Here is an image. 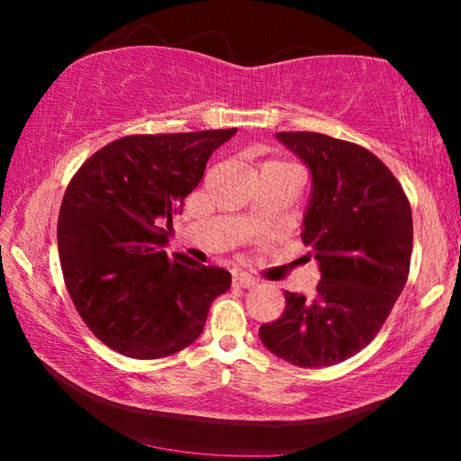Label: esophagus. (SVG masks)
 Masks as SVG:
<instances>
[{
    "instance_id": "34e87169",
    "label": "esophagus",
    "mask_w": 461,
    "mask_h": 461,
    "mask_svg": "<svg viewBox=\"0 0 461 461\" xmlns=\"http://www.w3.org/2000/svg\"><path fill=\"white\" fill-rule=\"evenodd\" d=\"M231 283H233V286H240V288H252L258 285V280L249 275H244V272H236L231 278Z\"/></svg>"
}]
</instances>
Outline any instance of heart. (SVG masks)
Masks as SVG:
<instances>
[{
	"instance_id": "obj_1",
	"label": "heart",
	"mask_w": 461,
	"mask_h": 461,
	"mask_svg": "<svg viewBox=\"0 0 461 461\" xmlns=\"http://www.w3.org/2000/svg\"><path fill=\"white\" fill-rule=\"evenodd\" d=\"M264 167H286V165H283V162H275V160H270V162H267V165H264ZM262 167V168H264Z\"/></svg>"
}]
</instances>
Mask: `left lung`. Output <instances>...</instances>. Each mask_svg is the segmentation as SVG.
Returning <instances> with one entry per match:
<instances>
[{"mask_svg":"<svg viewBox=\"0 0 461 461\" xmlns=\"http://www.w3.org/2000/svg\"><path fill=\"white\" fill-rule=\"evenodd\" d=\"M311 173L301 238L321 272L315 299L285 291V313L260 327L272 354L301 368L339 364L376 338L407 285L412 213L370 150L313 131L275 134Z\"/></svg>","mask_w":461,"mask_h":461,"instance_id":"left-lung-1","label":"left lung"}]
</instances>
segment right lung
<instances>
[{
  "label": "right lung",
  "instance_id": "right-lung-1",
  "mask_svg": "<svg viewBox=\"0 0 461 461\" xmlns=\"http://www.w3.org/2000/svg\"><path fill=\"white\" fill-rule=\"evenodd\" d=\"M231 130L126 136L68 183L59 213L67 291L89 330L123 356L156 360L199 338L228 270L167 254L173 215Z\"/></svg>",
  "mask_w": 461,
  "mask_h": 461
}]
</instances>
